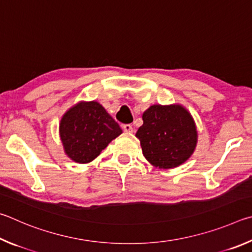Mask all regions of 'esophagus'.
<instances>
[{
	"label": "esophagus",
	"mask_w": 252,
	"mask_h": 252,
	"mask_svg": "<svg viewBox=\"0 0 252 252\" xmlns=\"http://www.w3.org/2000/svg\"><path fill=\"white\" fill-rule=\"evenodd\" d=\"M123 130L125 131L126 134H131L134 131V128L129 125V124H126V125H123Z\"/></svg>",
	"instance_id": "esophagus-1"
}]
</instances>
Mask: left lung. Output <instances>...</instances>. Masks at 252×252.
<instances>
[{
	"mask_svg": "<svg viewBox=\"0 0 252 252\" xmlns=\"http://www.w3.org/2000/svg\"><path fill=\"white\" fill-rule=\"evenodd\" d=\"M136 137L143 155L158 168H175L192 155L197 145L193 118L182 105H153L143 114Z\"/></svg>",
	"mask_w": 252,
	"mask_h": 252,
	"instance_id": "1",
	"label": "left lung"
}]
</instances>
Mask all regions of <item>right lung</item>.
Segmentation results:
<instances>
[{
	"instance_id": "add662e5",
	"label": "right lung",
	"mask_w": 252,
	"mask_h": 252,
	"mask_svg": "<svg viewBox=\"0 0 252 252\" xmlns=\"http://www.w3.org/2000/svg\"><path fill=\"white\" fill-rule=\"evenodd\" d=\"M123 133L118 124L97 101H79L60 123L64 152L79 164L94 160L113 139Z\"/></svg>"
}]
</instances>
